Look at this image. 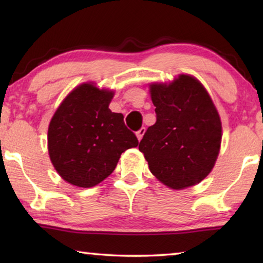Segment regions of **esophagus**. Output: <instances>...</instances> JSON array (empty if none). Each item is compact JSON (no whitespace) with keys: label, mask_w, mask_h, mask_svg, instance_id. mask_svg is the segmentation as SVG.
I'll return each instance as SVG.
<instances>
[{"label":"esophagus","mask_w":263,"mask_h":263,"mask_svg":"<svg viewBox=\"0 0 263 263\" xmlns=\"http://www.w3.org/2000/svg\"><path fill=\"white\" fill-rule=\"evenodd\" d=\"M145 132H146V128L145 127H141L139 131H137L136 132V135H137V138H138V140H141V138H142V136L145 135Z\"/></svg>","instance_id":"1"}]
</instances>
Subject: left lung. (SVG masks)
<instances>
[{"label": "left lung", "mask_w": 263, "mask_h": 263, "mask_svg": "<svg viewBox=\"0 0 263 263\" xmlns=\"http://www.w3.org/2000/svg\"><path fill=\"white\" fill-rule=\"evenodd\" d=\"M149 88L157 122L145 132L139 151L151 173L176 190L199 183L215 166L221 142L220 117L210 95L185 74Z\"/></svg>", "instance_id": "obj_1"}]
</instances>
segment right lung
Returning a JSON list of instances; mask_svg holds the SVG:
<instances>
[{
	"label": "right lung",
	"mask_w": 263,
	"mask_h": 263,
	"mask_svg": "<svg viewBox=\"0 0 263 263\" xmlns=\"http://www.w3.org/2000/svg\"><path fill=\"white\" fill-rule=\"evenodd\" d=\"M114 91L83 83L62 101L48 126V154L59 175L68 183L90 188L115 171L121 154L137 147L122 114L109 103Z\"/></svg>",
	"instance_id": "right-lung-1"
}]
</instances>
